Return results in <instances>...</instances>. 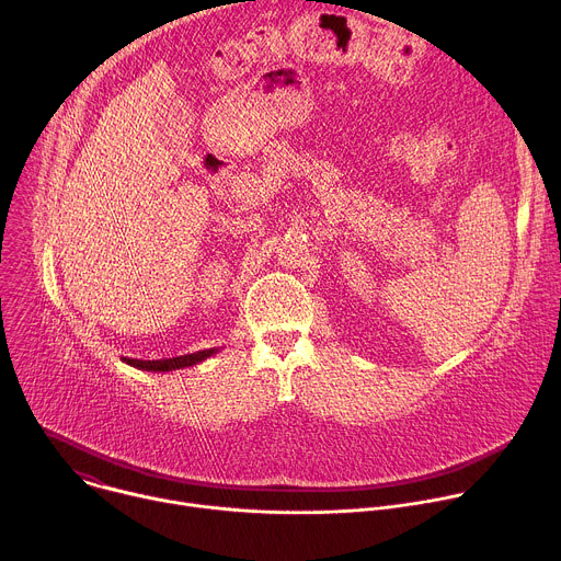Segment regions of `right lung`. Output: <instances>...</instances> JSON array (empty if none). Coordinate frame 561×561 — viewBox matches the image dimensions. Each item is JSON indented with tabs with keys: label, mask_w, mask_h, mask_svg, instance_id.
Here are the masks:
<instances>
[{
	"label": "right lung",
	"mask_w": 561,
	"mask_h": 561,
	"mask_svg": "<svg viewBox=\"0 0 561 561\" xmlns=\"http://www.w3.org/2000/svg\"><path fill=\"white\" fill-rule=\"evenodd\" d=\"M215 353H219V348H206V351H197L191 355H180V357H171V359H128L122 357V362H126L133 368L139 370H152V373H169V370H180L186 366H195L208 357H213Z\"/></svg>",
	"instance_id": "1"
}]
</instances>
